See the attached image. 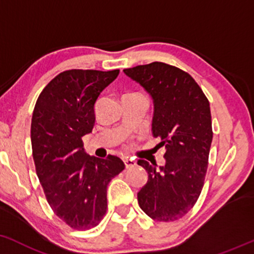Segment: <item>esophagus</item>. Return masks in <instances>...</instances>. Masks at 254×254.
I'll return each instance as SVG.
<instances>
[{
    "label": "esophagus",
    "instance_id": "34e87169",
    "mask_svg": "<svg viewBox=\"0 0 254 254\" xmlns=\"http://www.w3.org/2000/svg\"><path fill=\"white\" fill-rule=\"evenodd\" d=\"M123 161H124V163H125V167H127V169H131V168H133V167L136 166V161L132 160V158L125 157Z\"/></svg>",
    "mask_w": 254,
    "mask_h": 254
}]
</instances>
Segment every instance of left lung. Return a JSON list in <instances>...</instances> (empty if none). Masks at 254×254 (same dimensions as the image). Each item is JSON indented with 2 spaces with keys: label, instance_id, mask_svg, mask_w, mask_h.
Returning a JSON list of instances; mask_svg holds the SVG:
<instances>
[{
  "label": "left lung",
  "instance_id": "obj_1",
  "mask_svg": "<svg viewBox=\"0 0 254 254\" xmlns=\"http://www.w3.org/2000/svg\"><path fill=\"white\" fill-rule=\"evenodd\" d=\"M154 100L152 135L166 146V164L138 160L148 182L137 194L143 212L157 221L181 219L203 188L213 139L209 102L190 74L164 63L125 68Z\"/></svg>",
  "mask_w": 254,
  "mask_h": 254
}]
</instances>
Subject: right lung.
Masks as SVG:
<instances>
[{
	"label": "right lung",
	"mask_w": 254,
	"mask_h": 254,
	"mask_svg": "<svg viewBox=\"0 0 254 254\" xmlns=\"http://www.w3.org/2000/svg\"><path fill=\"white\" fill-rule=\"evenodd\" d=\"M119 69H68L46 85L33 111L30 138L36 175L51 208L73 230L102 221L108 185L125 164L114 155L88 156L82 137L94 127V104Z\"/></svg>",
	"instance_id": "right-lung-1"
}]
</instances>
